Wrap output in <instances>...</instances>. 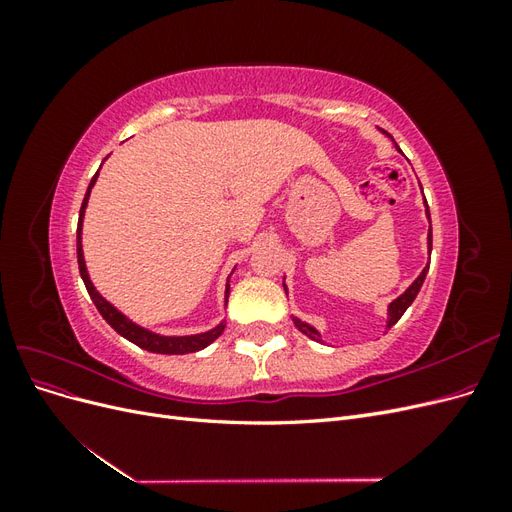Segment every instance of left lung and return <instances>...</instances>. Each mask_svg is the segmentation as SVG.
Wrapping results in <instances>:
<instances>
[{
  "label": "left lung",
  "mask_w": 512,
  "mask_h": 512,
  "mask_svg": "<svg viewBox=\"0 0 512 512\" xmlns=\"http://www.w3.org/2000/svg\"><path fill=\"white\" fill-rule=\"evenodd\" d=\"M391 138V134H386ZM393 141V138H391ZM393 145L397 147V143L393 141ZM397 151L401 153V149L397 147ZM423 190V188H421ZM425 198V196H423ZM425 213H427V220H429V235H427V250L431 252V218H429V207H427V200H425ZM427 271H429V262L425 265V269L421 271V275L416 277V280L399 294L397 299H393L391 303H389V307H386V329H391L393 324L404 316V312L406 309L412 305V301L416 299V294H418V290H421V286H423V282H425V275H427ZM286 280V277H284ZM284 290H286V294H288V286H286V282H284ZM292 322H294V327H297L303 335H307L309 339H318V342H322V335H320V331L314 327V324H309V322H303L301 318H297V316H292Z\"/></svg>",
  "instance_id": "left-lung-1"
}]
</instances>
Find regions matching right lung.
<instances>
[{
    "mask_svg": "<svg viewBox=\"0 0 512 512\" xmlns=\"http://www.w3.org/2000/svg\"><path fill=\"white\" fill-rule=\"evenodd\" d=\"M100 168H98V173L94 175V179H91L89 188L85 192L81 213H79V228H76V258H79V271H81V277H83V282H85V288L89 292L91 301H94V305L98 307V312L102 314V318L108 324H111V327L121 337H126L128 342L136 344L138 348L149 350V352H156V354H188V352H198V350L207 348L211 342H215V339L222 335V331L226 327V320L224 318L218 324H215L213 329L203 331V333H194V335H162V333H156V331H151V329H145L138 322H134L132 318H128L111 301H106L102 294L98 292V288L94 286V282H91L87 265H85V254H83V220H85V211H87V203H89V194H91V190H94V185L98 181ZM232 273H235V271H232ZM228 280H230V277H228ZM228 280H226V290H224V307L228 303V294H230Z\"/></svg>",
    "mask_w": 512,
    "mask_h": 512,
    "instance_id": "1",
    "label": "right lung"
}]
</instances>
